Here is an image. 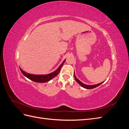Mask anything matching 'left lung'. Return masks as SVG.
I'll return each mask as SVG.
<instances>
[{"instance_id":"1","label":"left lung","mask_w":129,"mask_h":129,"mask_svg":"<svg viewBox=\"0 0 129 129\" xmlns=\"http://www.w3.org/2000/svg\"><path fill=\"white\" fill-rule=\"evenodd\" d=\"M74 77H75V79L76 81L78 83H79L80 85H81V86L82 87H83L84 88L87 89H90L95 88H96V87H98L99 85H101V84H102V83H103V82H101V83H99V84H95V85H87V84H85L83 83L82 82H81L79 79H78L76 77V76H75V73H74Z\"/></svg>"}]
</instances>
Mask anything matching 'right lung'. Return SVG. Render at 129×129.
Masks as SVG:
<instances>
[{
  "mask_svg": "<svg viewBox=\"0 0 129 129\" xmlns=\"http://www.w3.org/2000/svg\"><path fill=\"white\" fill-rule=\"evenodd\" d=\"M65 60H64L63 61V62L61 64V65L58 67V68L56 70V71L50 74H46V75H35V74L27 73L23 71V70L20 68V70L23 75L26 76L27 78H28L29 80L38 83H45L47 82H48L50 80H52L54 77H55L56 75H58L61 69V67H62L64 62H65Z\"/></svg>",
  "mask_w": 129,
  "mask_h": 129,
  "instance_id": "right-lung-1",
  "label": "right lung"
}]
</instances>
